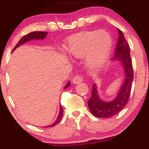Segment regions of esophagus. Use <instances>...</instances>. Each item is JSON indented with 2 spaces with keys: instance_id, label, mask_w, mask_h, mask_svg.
I'll list each match as a JSON object with an SVG mask.
<instances>
[{
  "instance_id": "1",
  "label": "esophagus",
  "mask_w": 149,
  "mask_h": 149,
  "mask_svg": "<svg viewBox=\"0 0 149 149\" xmlns=\"http://www.w3.org/2000/svg\"><path fill=\"white\" fill-rule=\"evenodd\" d=\"M83 79H84V76H81V75H76V76L73 77V83L75 84H79V83L82 82Z\"/></svg>"
}]
</instances>
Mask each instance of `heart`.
<instances>
[{"label":"heart","instance_id":"obj_1","mask_svg":"<svg viewBox=\"0 0 149 149\" xmlns=\"http://www.w3.org/2000/svg\"><path fill=\"white\" fill-rule=\"evenodd\" d=\"M111 46V38L106 31H85L70 37L65 49L74 58L84 56L88 66L96 68L106 61Z\"/></svg>","mask_w":149,"mask_h":149}]
</instances>
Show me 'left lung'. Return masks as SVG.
<instances>
[{"label":"left lung","instance_id":"left-lung-1","mask_svg":"<svg viewBox=\"0 0 149 149\" xmlns=\"http://www.w3.org/2000/svg\"><path fill=\"white\" fill-rule=\"evenodd\" d=\"M118 32L119 37L116 46L115 56L113 60L120 61L121 63L124 72V80L117 96L109 102H105L100 99L96 85L93 84L91 96L88 101V106L91 113L98 118H111L118 113L126 106L131 94L134 70L130 54V47L122 31L118 29Z\"/></svg>","mask_w":149,"mask_h":149}]
</instances>
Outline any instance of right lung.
<instances>
[{"mask_svg": "<svg viewBox=\"0 0 149 149\" xmlns=\"http://www.w3.org/2000/svg\"><path fill=\"white\" fill-rule=\"evenodd\" d=\"M47 34H48V32H43V31H33V32L29 33V34H27V35L24 36H23L21 38V40H20L19 41H18V43L16 44V46L14 47V48L13 49L12 52L13 51H15V48H18V47H19L20 46H21V45L23 44V43H26V42H28V41H29V40H33V39H43V38H45L46 37ZM68 86H70V82H68V84H67L65 86L64 88L66 89ZM63 112V110L62 106H61L60 111H59V115H58V116L57 119H56V121H55L52 125H51V126H46V127H52V126H55V125L57 124V123H58L59 122H60V120H61V118H62Z\"/></svg>", "mask_w": 149, "mask_h": 149, "instance_id": "right-lung-1", "label": "right lung"}]
</instances>
